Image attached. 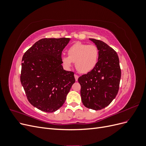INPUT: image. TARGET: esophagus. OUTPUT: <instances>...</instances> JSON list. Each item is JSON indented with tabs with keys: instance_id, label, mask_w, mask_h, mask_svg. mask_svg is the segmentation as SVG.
Masks as SVG:
<instances>
[{
	"instance_id": "esophagus-1",
	"label": "esophagus",
	"mask_w": 146,
	"mask_h": 146,
	"mask_svg": "<svg viewBox=\"0 0 146 146\" xmlns=\"http://www.w3.org/2000/svg\"><path fill=\"white\" fill-rule=\"evenodd\" d=\"M74 77H75V79H76V80L77 81V80H78V76H77V75L75 74V75H74Z\"/></svg>"
}]
</instances>
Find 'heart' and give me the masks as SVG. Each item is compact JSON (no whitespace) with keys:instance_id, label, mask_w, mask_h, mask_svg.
<instances>
[{"instance_id":"obj_1","label":"heart","mask_w":146,"mask_h":146,"mask_svg":"<svg viewBox=\"0 0 146 146\" xmlns=\"http://www.w3.org/2000/svg\"><path fill=\"white\" fill-rule=\"evenodd\" d=\"M68 55L61 57L64 67L70 69L75 63L79 72L86 74L91 71L98 63L99 50L94 45L77 42L68 48Z\"/></svg>"}]
</instances>
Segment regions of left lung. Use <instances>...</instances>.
<instances>
[{
  "instance_id": "1",
  "label": "left lung",
  "mask_w": 146,
  "mask_h": 146,
  "mask_svg": "<svg viewBox=\"0 0 146 146\" xmlns=\"http://www.w3.org/2000/svg\"><path fill=\"white\" fill-rule=\"evenodd\" d=\"M99 50L95 68L78 79L83 104L86 108L100 110L105 108L118 92L121 71L117 53L105 42L90 38Z\"/></svg>"
}]
</instances>
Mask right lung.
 Here are the masks:
<instances>
[{
    "label": "right lung",
    "mask_w": 146,
    "mask_h": 146,
    "mask_svg": "<svg viewBox=\"0 0 146 146\" xmlns=\"http://www.w3.org/2000/svg\"><path fill=\"white\" fill-rule=\"evenodd\" d=\"M70 38H43L25 52L22 60L21 82L29 102L42 111L62 107L72 85L74 73L65 70L61 53Z\"/></svg>",
    "instance_id": "obj_1"
}]
</instances>
